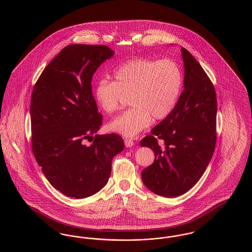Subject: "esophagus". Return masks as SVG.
Returning a JSON list of instances; mask_svg holds the SVG:
<instances>
[{
	"label": "esophagus",
	"mask_w": 252,
	"mask_h": 252,
	"mask_svg": "<svg viewBox=\"0 0 252 252\" xmlns=\"http://www.w3.org/2000/svg\"><path fill=\"white\" fill-rule=\"evenodd\" d=\"M125 145L126 147H132L134 145V142L132 141L131 139H125Z\"/></svg>",
	"instance_id": "1"
}]
</instances>
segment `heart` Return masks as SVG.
Instances as JSON below:
<instances>
[{
	"label": "heart",
	"instance_id": "1",
	"mask_svg": "<svg viewBox=\"0 0 252 252\" xmlns=\"http://www.w3.org/2000/svg\"><path fill=\"white\" fill-rule=\"evenodd\" d=\"M114 81L100 80L94 89L99 106L107 113L120 108L129 96L132 108L108 124L111 131L135 137L154 120H162L174 110L183 87V74L173 60L134 59L119 66Z\"/></svg>",
	"mask_w": 252,
	"mask_h": 252
}]
</instances>
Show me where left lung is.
I'll return each instance as SVG.
<instances>
[{
    "label": "left lung",
    "mask_w": 252,
    "mask_h": 252,
    "mask_svg": "<svg viewBox=\"0 0 252 252\" xmlns=\"http://www.w3.org/2000/svg\"><path fill=\"white\" fill-rule=\"evenodd\" d=\"M183 92L174 110L144 137L154 162L143 170L144 185L154 193L176 197L193 187L216 147V90L200 64L185 48Z\"/></svg>",
    "instance_id": "8db88e82"
}]
</instances>
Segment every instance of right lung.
Listing matches in <instances>:
<instances>
[{"label": "right lung", "mask_w": 252, "mask_h": 252, "mask_svg": "<svg viewBox=\"0 0 252 252\" xmlns=\"http://www.w3.org/2000/svg\"><path fill=\"white\" fill-rule=\"evenodd\" d=\"M114 52L105 45L72 44L41 72L31 105L32 149L50 184L77 199L108 183L113 157L125 147L117 134L98 135L102 115L92 92V78ZM94 142L90 146L86 139Z\"/></svg>", "instance_id": "obj_1"}]
</instances>
